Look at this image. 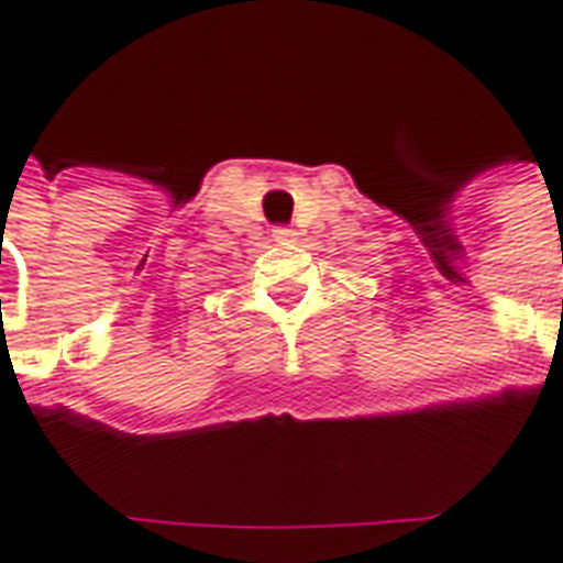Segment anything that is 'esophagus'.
<instances>
[{
	"mask_svg": "<svg viewBox=\"0 0 563 563\" xmlns=\"http://www.w3.org/2000/svg\"><path fill=\"white\" fill-rule=\"evenodd\" d=\"M274 241H295L292 229H286V225H277L274 229Z\"/></svg>",
	"mask_w": 563,
	"mask_h": 563,
	"instance_id": "esophagus-1",
	"label": "esophagus"
}]
</instances>
